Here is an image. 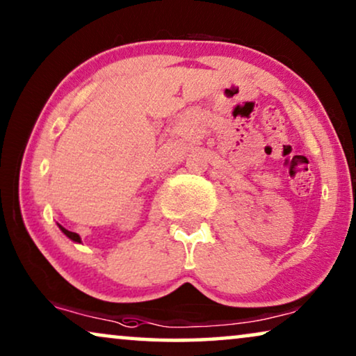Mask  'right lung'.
Here are the masks:
<instances>
[{"label":"right lung","mask_w":356,"mask_h":356,"mask_svg":"<svg viewBox=\"0 0 356 356\" xmlns=\"http://www.w3.org/2000/svg\"><path fill=\"white\" fill-rule=\"evenodd\" d=\"M58 227H60V230H61L63 233H65V235H66L67 238H70V240L76 241V243H81V236L77 235V233H74V232H70V230H66V228H65V227H61V225H58Z\"/></svg>","instance_id":"add662e5"}]
</instances>
